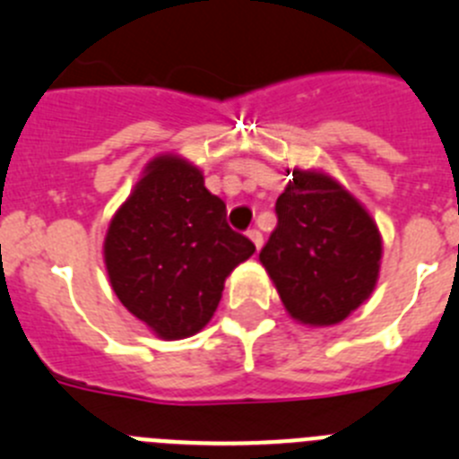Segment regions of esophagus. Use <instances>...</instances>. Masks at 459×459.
Wrapping results in <instances>:
<instances>
[{"label":"esophagus","mask_w":459,"mask_h":459,"mask_svg":"<svg viewBox=\"0 0 459 459\" xmlns=\"http://www.w3.org/2000/svg\"><path fill=\"white\" fill-rule=\"evenodd\" d=\"M247 235H249V238H251V242H254V245H255V249H260V247H263V233H260L258 229H251Z\"/></svg>","instance_id":"1"}]
</instances>
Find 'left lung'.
<instances>
[{"label":"left lung","mask_w":459,"mask_h":459,"mask_svg":"<svg viewBox=\"0 0 459 459\" xmlns=\"http://www.w3.org/2000/svg\"><path fill=\"white\" fill-rule=\"evenodd\" d=\"M260 249L283 307L304 325H336L373 292L382 238L370 214L332 178L292 171Z\"/></svg>","instance_id":"left-lung-1"}]
</instances>
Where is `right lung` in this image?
Segmentation results:
<instances>
[{"instance_id": "add662e5", "label": "right lung", "mask_w": 459, "mask_h": 459, "mask_svg": "<svg viewBox=\"0 0 459 459\" xmlns=\"http://www.w3.org/2000/svg\"><path fill=\"white\" fill-rule=\"evenodd\" d=\"M255 251L226 221V204L205 189L196 167L152 160L111 220L105 263L123 307L162 338L204 329L226 276Z\"/></svg>"}]
</instances>
